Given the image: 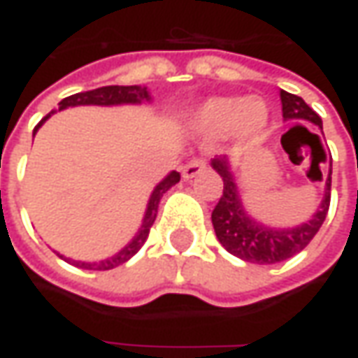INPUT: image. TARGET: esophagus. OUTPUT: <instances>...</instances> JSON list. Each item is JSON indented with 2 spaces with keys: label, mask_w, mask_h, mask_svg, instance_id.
<instances>
[{
  "label": "esophagus",
  "mask_w": 358,
  "mask_h": 358,
  "mask_svg": "<svg viewBox=\"0 0 358 358\" xmlns=\"http://www.w3.org/2000/svg\"><path fill=\"white\" fill-rule=\"evenodd\" d=\"M203 169H205V159H201V157L191 159L185 167H183V177H185V179H193V177H195V175H199Z\"/></svg>",
  "instance_id": "34e87169"
}]
</instances>
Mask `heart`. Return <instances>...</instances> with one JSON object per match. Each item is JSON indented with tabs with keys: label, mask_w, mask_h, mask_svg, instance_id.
Wrapping results in <instances>:
<instances>
[{
	"label": "heart",
	"mask_w": 358,
	"mask_h": 358,
	"mask_svg": "<svg viewBox=\"0 0 358 358\" xmlns=\"http://www.w3.org/2000/svg\"><path fill=\"white\" fill-rule=\"evenodd\" d=\"M267 121V107L259 99L217 97L203 105L197 113V125L213 135L229 131L255 133Z\"/></svg>",
	"instance_id": "1"
}]
</instances>
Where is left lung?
I'll return each instance as SVG.
<instances>
[{
	"mask_svg": "<svg viewBox=\"0 0 358 358\" xmlns=\"http://www.w3.org/2000/svg\"><path fill=\"white\" fill-rule=\"evenodd\" d=\"M281 105L285 119H307L323 129L321 117L301 97L281 91ZM211 165L223 179V193L219 203L215 205L211 221L217 239L231 255L249 263L273 265L301 253L319 233L331 205V175L327 179L323 203L309 223H303L295 229H268L253 221L251 217H247V213L243 211L237 185L229 171L227 159L217 157L211 161Z\"/></svg>",
	"mask_w": 358,
	"mask_h": 358,
	"instance_id": "left-lung-1",
	"label": "left lung"
}]
</instances>
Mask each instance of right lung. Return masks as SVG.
Masks as SVG:
<instances>
[{"label": "right lung", "instance_id": "1", "mask_svg": "<svg viewBox=\"0 0 358 358\" xmlns=\"http://www.w3.org/2000/svg\"><path fill=\"white\" fill-rule=\"evenodd\" d=\"M145 99H149V93L145 87H137V85H129V87H125V85H107V87H99V90H93V91H83V93H76V95H69V97H65L59 101V109H65V107H73V105H119V103H141ZM53 113V111H51ZM49 113V115H51ZM41 119L37 125H35L34 133L39 127H41V123L45 121V119ZM179 179H181V175L177 171L169 173L157 187H155V191L151 193V199H149V205H147V211H145L143 217V225L139 229V233L133 237L127 247H123L117 255H113V257H109V259H105V261H99V263H83V261H69V259H65V261H69L71 265H76L79 268H93V271H109V268H115L119 265H123L125 261H129L133 255L137 253L141 247H143V243L149 237V231H151V225L155 223V217H157V207H159V201L163 197V193L165 191H169L175 183H179Z\"/></svg>", "mask_w": 358, "mask_h": 358}]
</instances>
